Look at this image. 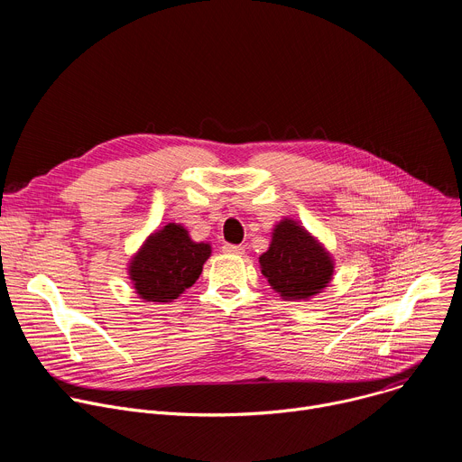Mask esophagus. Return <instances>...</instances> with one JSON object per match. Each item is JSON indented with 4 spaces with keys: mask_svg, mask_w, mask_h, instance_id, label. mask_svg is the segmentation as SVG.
Segmentation results:
<instances>
[{
    "mask_svg": "<svg viewBox=\"0 0 462 462\" xmlns=\"http://www.w3.org/2000/svg\"><path fill=\"white\" fill-rule=\"evenodd\" d=\"M223 252H225V254L239 255V254L245 252V246H243V245H230V243H225V245H223Z\"/></svg>",
    "mask_w": 462,
    "mask_h": 462,
    "instance_id": "esophagus-1",
    "label": "esophagus"
}]
</instances>
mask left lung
I'll return each instance as SVG.
<instances>
[{
	"instance_id": "left-lung-1",
	"label": "left lung",
	"mask_w": 462,
	"mask_h": 462,
	"mask_svg": "<svg viewBox=\"0 0 462 462\" xmlns=\"http://www.w3.org/2000/svg\"><path fill=\"white\" fill-rule=\"evenodd\" d=\"M259 267L283 300H309L331 283L335 261L298 221L283 219L274 226L269 250L259 255Z\"/></svg>"
}]
</instances>
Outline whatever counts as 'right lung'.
Here are the masks:
<instances>
[{
    "instance_id": "right-lung-1",
    "label": "right lung",
    "mask_w": 462,
    "mask_h": 462,
    "mask_svg": "<svg viewBox=\"0 0 462 462\" xmlns=\"http://www.w3.org/2000/svg\"><path fill=\"white\" fill-rule=\"evenodd\" d=\"M210 254L208 243H195L184 226L168 223L131 257L129 280L141 300L168 303L197 282Z\"/></svg>"
}]
</instances>
